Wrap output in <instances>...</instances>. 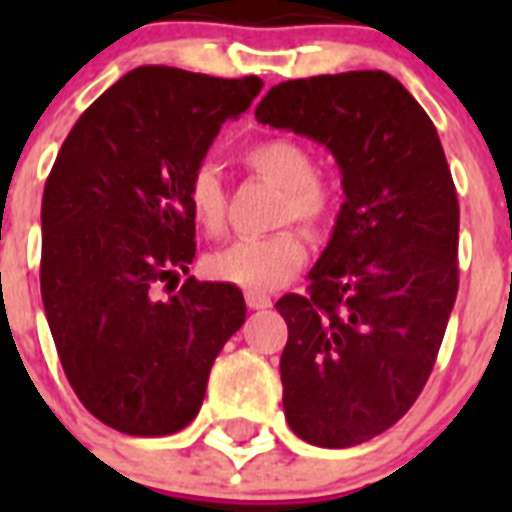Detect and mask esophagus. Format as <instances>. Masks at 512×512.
Returning a JSON list of instances; mask_svg holds the SVG:
<instances>
[{
    "label": "esophagus",
    "mask_w": 512,
    "mask_h": 512,
    "mask_svg": "<svg viewBox=\"0 0 512 512\" xmlns=\"http://www.w3.org/2000/svg\"><path fill=\"white\" fill-rule=\"evenodd\" d=\"M247 305L252 311H265V308H271V297L260 295V292H247Z\"/></svg>",
    "instance_id": "1"
}]
</instances>
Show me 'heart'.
<instances>
[{
    "instance_id": "obj_1",
    "label": "heart",
    "mask_w": 512,
    "mask_h": 512,
    "mask_svg": "<svg viewBox=\"0 0 512 512\" xmlns=\"http://www.w3.org/2000/svg\"><path fill=\"white\" fill-rule=\"evenodd\" d=\"M241 162L268 183L284 188L279 223L297 220L308 231L321 233L335 217V193L316 177V162L308 148L289 138L257 140L241 154ZM185 201L193 223L204 233H220L225 225L223 180L212 167H199L188 177ZM305 239L292 228L257 239H236L207 257V273L247 292H273L303 268Z\"/></svg>"
}]
</instances>
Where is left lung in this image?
<instances>
[{
    "mask_svg": "<svg viewBox=\"0 0 512 512\" xmlns=\"http://www.w3.org/2000/svg\"><path fill=\"white\" fill-rule=\"evenodd\" d=\"M255 119L327 146L345 193L308 292L276 303L289 327L284 414L313 446L364 444L412 409L457 300L460 204L444 148L385 71L281 82Z\"/></svg>",
    "mask_w": 512,
    "mask_h": 512,
    "instance_id": "1",
    "label": "left lung"
}]
</instances>
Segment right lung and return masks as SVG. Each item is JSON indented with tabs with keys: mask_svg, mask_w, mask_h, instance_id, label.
<instances>
[{
	"mask_svg": "<svg viewBox=\"0 0 512 512\" xmlns=\"http://www.w3.org/2000/svg\"><path fill=\"white\" fill-rule=\"evenodd\" d=\"M257 76L140 66L68 132L42 196V300L71 388L108 428L170 436L199 414L209 369L247 319L239 287L193 276L185 188Z\"/></svg>",
	"mask_w": 512,
	"mask_h": 512,
	"instance_id": "1",
	"label": "right lung"
}]
</instances>
